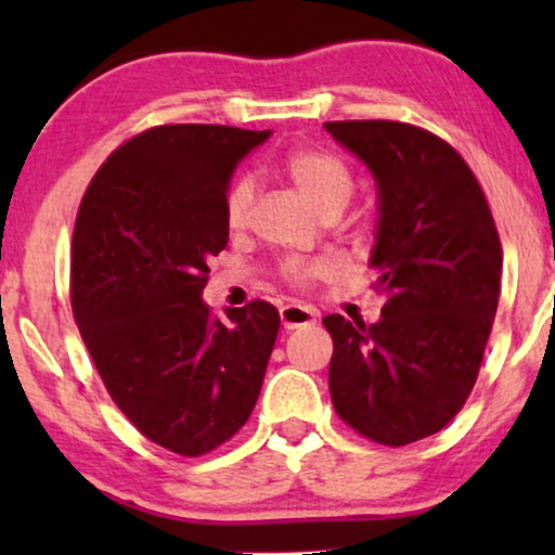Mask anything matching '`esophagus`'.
<instances>
[{
    "label": "esophagus",
    "mask_w": 555,
    "mask_h": 555,
    "mask_svg": "<svg viewBox=\"0 0 555 555\" xmlns=\"http://www.w3.org/2000/svg\"><path fill=\"white\" fill-rule=\"evenodd\" d=\"M315 318H318L315 308H310V306H298V302H291V306L280 308V321H283L287 331L302 328V325H313Z\"/></svg>",
    "instance_id": "1"
}]
</instances>
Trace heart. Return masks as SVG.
I'll return each mask as SVG.
<instances>
[{
  "instance_id": "obj_1",
  "label": "heart",
  "mask_w": 555,
  "mask_h": 555,
  "mask_svg": "<svg viewBox=\"0 0 555 555\" xmlns=\"http://www.w3.org/2000/svg\"><path fill=\"white\" fill-rule=\"evenodd\" d=\"M283 173L291 184L321 211L323 217H338L351 202L353 173L338 154L318 146H298L283 156ZM255 202V186L249 179H237L227 189L224 217L227 224L242 227L247 222L249 209ZM283 278L293 285H308L310 280L325 278L336 270V260L331 257H291L283 262Z\"/></svg>"
}]
</instances>
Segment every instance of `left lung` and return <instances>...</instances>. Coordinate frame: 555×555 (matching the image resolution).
I'll list each match as a JSON object with an SVG mask.
<instances>
[{"label":"left lung","mask_w":555,"mask_h":555,"mask_svg":"<svg viewBox=\"0 0 555 555\" xmlns=\"http://www.w3.org/2000/svg\"><path fill=\"white\" fill-rule=\"evenodd\" d=\"M378 186L371 268L382 321L333 313V409L361 437L404 447L444 429L477 382L503 247L480 181L439 135L399 120H328Z\"/></svg>","instance_id":"left-lung-1"}]
</instances>
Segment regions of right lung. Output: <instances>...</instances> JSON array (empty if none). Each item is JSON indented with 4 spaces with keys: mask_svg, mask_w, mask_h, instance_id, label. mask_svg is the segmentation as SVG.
Masks as SVG:
<instances>
[{
    "mask_svg": "<svg viewBox=\"0 0 555 555\" xmlns=\"http://www.w3.org/2000/svg\"><path fill=\"white\" fill-rule=\"evenodd\" d=\"M270 131L154 126L113 151L82 194L70 302L90 359L151 442L199 457L245 427L280 315L268 300L211 315L202 291L227 247L234 166Z\"/></svg>",
    "mask_w": 555,
    "mask_h": 555,
    "instance_id": "obj_1",
    "label": "right lung"
}]
</instances>
